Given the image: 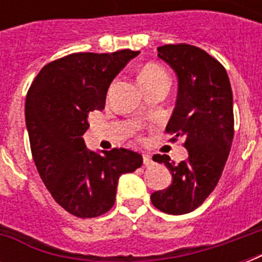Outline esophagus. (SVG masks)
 <instances>
[{
	"instance_id": "obj_1",
	"label": "esophagus",
	"mask_w": 262,
	"mask_h": 262,
	"mask_svg": "<svg viewBox=\"0 0 262 262\" xmlns=\"http://www.w3.org/2000/svg\"><path fill=\"white\" fill-rule=\"evenodd\" d=\"M143 162L144 166H149L152 164V156L149 154H143Z\"/></svg>"
}]
</instances>
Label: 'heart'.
Listing matches in <instances>:
<instances>
[{"mask_svg": "<svg viewBox=\"0 0 262 262\" xmlns=\"http://www.w3.org/2000/svg\"><path fill=\"white\" fill-rule=\"evenodd\" d=\"M159 79H167V73L163 68L156 65V63H145L139 73V83L141 85L152 81H156Z\"/></svg>", "mask_w": 262, "mask_h": 262, "instance_id": "heart-1", "label": "heart"}]
</instances>
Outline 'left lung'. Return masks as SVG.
<instances>
[{"instance_id":"1","label":"left lung","mask_w":262,"mask_h":262,"mask_svg":"<svg viewBox=\"0 0 262 262\" xmlns=\"http://www.w3.org/2000/svg\"><path fill=\"white\" fill-rule=\"evenodd\" d=\"M158 57L178 79L177 103L166 130L183 137L187 159L175 164L168 155L152 159L164 163L172 177L167 189L151 194L158 209L170 215L194 211L219 182L234 137L232 91L219 61L190 45H164Z\"/></svg>"}]
</instances>
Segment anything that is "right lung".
<instances>
[{"instance_id":"right-lung-1","label":"right lung","mask_w":262,"mask_h":262,"mask_svg":"<svg viewBox=\"0 0 262 262\" xmlns=\"http://www.w3.org/2000/svg\"><path fill=\"white\" fill-rule=\"evenodd\" d=\"M139 51L76 53L47 63L31 84L26 125L35 166L53 199L77 217H96L115 203L118 179L143 164L125 148L90 151L88 114L103 110L115 76Z\"/></svg>"}]
</instances>
